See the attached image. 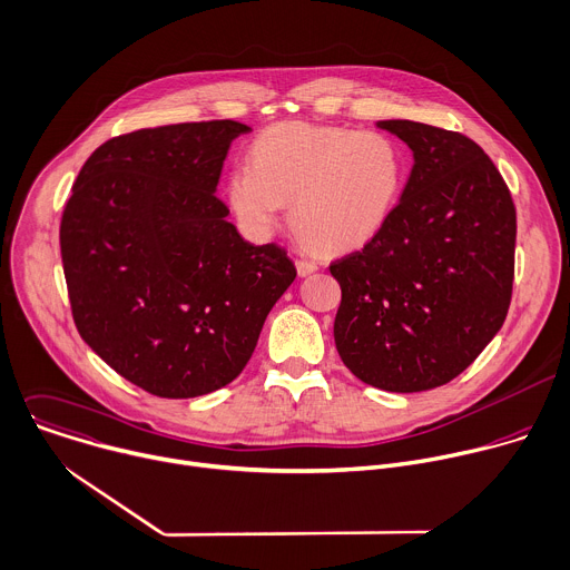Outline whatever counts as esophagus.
Returning a JSON list of instances; mask_svg holds the SVG:
<instances>
[{"label": "esophagus", "instance_id": "34e87169", "mask_svg": "<svg viewBox=\"0 0 570 570\" xmlns=\"http://www.w3.org/2000/svg\"><path fill=\"white\" fill-rule=\"evenodd\" d=\"M318 267H316V263H312V261H296V272H298V276H309V274H314Z\"/></svg>", "mask_w": 570, "mask_h": 570}]
</instances>
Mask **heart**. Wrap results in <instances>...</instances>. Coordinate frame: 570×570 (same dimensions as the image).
I'll return each instance as SVG.
<instances>
[{"instance_id":"1","label":"heart","mask_w":570,"mask_h":570,"mask_svg":"<svg viewBox=\"0 0 570 570\" xmlns=\"http://www.w3.org/2000/svg\"><path fill=\"white\" fill-rule=\"evenodd\" d=\"M406 179L395 139L375 130L278 124L232 170L226 197L243 226L265 236L289 204L294 234L323 254L368 245L389 222Z\"/></svg>"}]
</instances>
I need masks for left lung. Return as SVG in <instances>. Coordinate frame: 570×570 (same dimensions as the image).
I'll use <instances>...</instances> for the list:
<instances>
[{"label":"left lung","instance_id":"left-lung-1","mask_svg":"<svg viewBox=\"0 0 570 570\" xmlns=\"http://www.w3.org/2000/svg\"><path fill=\"white\" fill-rule=\"evenodd\" d=\"M413 150L384 229L330 265L334 344L362 382L417 393L459 377L501 330L514 281L517 210L479 144L415 121H377Z\"/></svg>","mask_w":570,"mask_h":570}]
</instances>
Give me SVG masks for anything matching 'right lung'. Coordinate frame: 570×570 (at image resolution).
<instances>
[{
    "label": "right lung",
    "instance_id": "obj_1",
    "mask_svg": "<svg viewBox=\"0 0 570 570\" xmlns=\"http://www.w3.org/2000/svg\"><path fill=\"white\" fill-rule=\"evenodd\" d=\"M202 121L114 137L80 168L60 222L73 323L135 386L170 400L234 382L296 267L247 243L215 195L232 141Z\"/></svg>",
    "mask_w": 570,
    "mask_h": 570
}]
</instances>
